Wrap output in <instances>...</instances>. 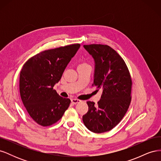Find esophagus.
Masks as SVG:
<instances>
[{"label": "esophagus", "instance_id": "esophagus-1", "mask_svg": "<svg viewBox=\"0 0 161 161\" xmlns=\"http://www.w3.org/2000/svg\"><path fill=\"white\" fill-rule=\"evenodd\" d=\"M71 102H72V103H73V104H76V103H80V102H81V101L79 100V99H72Z\"/></svg>", "mask_w": 161, "mask_h": 161}]
</instances>
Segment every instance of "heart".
<instances>
[{"instance_id": "obj_1", "label": "heart", "mask_w": 161, "mask_h": 161, "mask_svg": "<svg viewBox=\"0 0 161 161\" xmlns=\"http://www.w3.org/2000/svg\"><path fill=\"white\" fill-rule=\"evenodd\" d=\"M82 65H86L85 63H82V64H80L79 66H82Z\"/></svg>"}]
</instances>
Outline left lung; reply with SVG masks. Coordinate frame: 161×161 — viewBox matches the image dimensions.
<instances>
[{
	"instance_id": "1",
	"label": "left lung",
	"mask_w": 161,
	"mask_h": 161,
	"mask_svg": "<svg viewBox=\"0 0 161 161\" xmlns=\"http://www.w3.org/2000/svg\"><path fill=\"white\" fill-rule=\"evenodd\" d=\"M95 62L93 85L103 91L98 103L87 101L89 110L82 116L85 125L94 133H103L118 125L131 102V80L124 60L107 45H84Z\"/></svg>"
}]
</instances>
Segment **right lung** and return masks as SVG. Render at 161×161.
Segmentation results:
<instances>
[{
    "label": "right lung",
    "mask_w": 161,
    "mask_h": 161,
    "mask_svg": "<svg viewBox=\"0 0 161 161\" xmlns=\"http://www.w3.org/2000/svg\"><path fill=\"white\" fill-rule=\"evenodd\" d=\"M80 47L77 43L43 51L23 65L19 79L21 100L38 124L48 126L57 122L69 107L70 100L60 97L53 87Z\"/></svg>",
    "instance_id": "1"
}]
</instances>
